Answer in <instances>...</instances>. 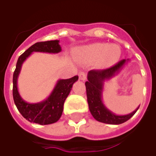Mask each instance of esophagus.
<instances>
[{"label":"esophagus","instance_id":"esophagus-1","mask_svg":"<svg viewBox=\"0 0 156 156\" xmlns=\"http://www.w3.org/2000/svg\"><path fill=\"white\" fill-rule=\"evenodd\" d=\"M78 76H79V79H80V80L84 81L87 79V74H86L84 72H80L79 74H78Z\"/></svg>","mask_w":156,"mask_h":156}]
</instances>
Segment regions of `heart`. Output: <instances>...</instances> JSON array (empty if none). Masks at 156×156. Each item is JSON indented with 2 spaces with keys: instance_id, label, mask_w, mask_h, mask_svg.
I'll return each instance as SVG.
<instances>
[{
  "instance_id": "1",
  "label": "heart",
  "mask_w": 156,
  "mask_h": 156,
  "mask_svg": "<svg viewBox=\"0 0 156 156\" xmlns=\"http://www.w3.org/2000/svg\"><path fill=\"white\" fill-rule=\"evenodd\" d=\"M80 55L92 62L100 61L103 66L108 67L116 64L121 57V48L116 44L95 43L80 49Z\"/></svg>"
}]
</instances>
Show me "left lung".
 Segmentation results:
<instances>
[{
    "label": "left lung",
    "instance_id": "8db88e82",
    "mask_svg": "<svg viewBox=\"0 0 156 156\" xmlns=\"http://www.w3.org/2000/svg\"><path fill=\"white\" fill-rule=\"evenodd\" d=\"M129 59L121 60L111 68L106 69H92L88 72L87 80L85 83L88 106L90 113L96 121L109 125H119L126 122L135 114L139 106L126 115H116L110 111L103 102V90L104 82L118 74Z\"/></svg>",
    "mask_w": 156,
    "mask_h": 156
}]
</instances>
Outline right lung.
<instances>
[{
    "mask_svg": "<svg viewBox=\"0 0 156 156\" xmlns=\"http://www.w3.org/2000/svg\"><path fill=\"white\" fill-rule=\"evenodd\" d=\"M59 40L38 42L26 50L18 59L13 76V96L17 108L24 118L39 125H49L58 121L62 115L64 103L70 92L73 84L78 81V76L69 79H60L48 97L42 102L30 104L21 97L18 90V78L23 62L34 52L58 53L61 52Z\"/></svg>",
    "mask_w": 156,
    "mask_h": 156,
    "instance_id": "1",
    "label": "right lung"
}]
</instances>
